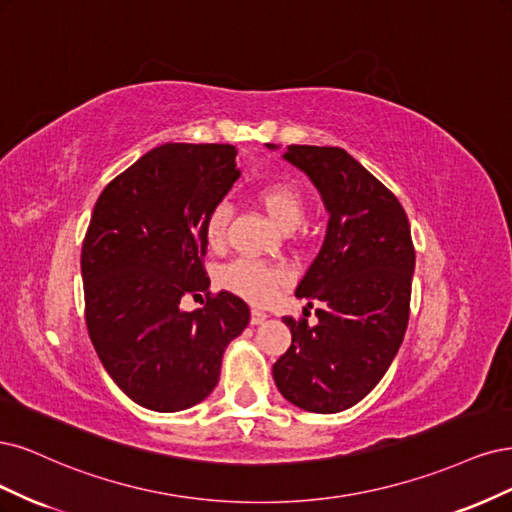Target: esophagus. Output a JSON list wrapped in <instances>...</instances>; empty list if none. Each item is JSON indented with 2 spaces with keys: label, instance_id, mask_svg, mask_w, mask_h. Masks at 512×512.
<instances>
[{
  "label": "esophagus",
  "instance_id": "1",
  "mask_svg": "<svg viewBox=\"0 0 512 512\" xmlns=\"http://www.w3.org/2000/svg\"><path fill=\"white\" fill-rule=\"evenodd\" d=\"M266 319H268V315L263 310H259V308L251 310V325H261Z\"/></svg>",
  "mask_w": 512,
  "mask_h": 512
}]
</instances>
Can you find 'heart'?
Wrapping results in <instances>:
<instances>
[{
  "label": "heart",
  "instance_id": "1",
  "mask_svg": "<svg viewBox=\"0 0 512 512\" xmlns=\"http://www.w3.org/2000/svg\"><path fill=\"white\" fill-rule=\"evenodd\" d=\"M259 204L268 212L274 225L283 232H293L304 221L306 200L298 187L287 183H274L259 191ZM232 217V210L225 202L214 206L204 223L206 242L212 249H219L225 242V229ZM289 272L285 268L270 266V263L255 259H236L221 270L219 283L223 289L240 295L242 300L263 306L270 304L276 295L287 285Z\"/></svg>",
  "mask_w": 512,
  "mask_h": 512
}]
</instances>
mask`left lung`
<instances>
[{"mask_svg":"<svg viewBox=\"0 0 512 512\" xmlns=\"http://www.w3.org/2000/svg\"><path fill=\"white\" fill-rule=\"evenodd\" d=\"M276 151V144H266ZM329 214L321 251L295 289L317 304V325L285 317L291 346L272 366L283 398L334 415L361 402L398 355L408 325L415 249L402 204L336 146L291 144Z\"/></svg>","mask_w":512,"mask_h":512,"instance_id":"left-lung-1","label":"left lung"}]
</instances>
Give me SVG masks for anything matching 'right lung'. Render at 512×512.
Returning <instances> with one entry per match:
<instances>
[{
    "label": "right lung",
    "mask_w": 512,
    "mask_h": 512,
    "mask_svg": "<svg viewBox=\"0 0 512 512\" xmlns=\"http://www.w3.org/2000/svg\"><path fill=\"white\" fill-rule=\"evenodd\" d=\"M236 155L232 144H161L93 208L80 255L87 329L112 381L148 410L208 398L227 344L249 325V306L229 291L180 308L210 287L204 223L240 178Z\"/></svg>",
    "instance_id": "obj_1"
}]
</instances>
